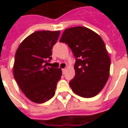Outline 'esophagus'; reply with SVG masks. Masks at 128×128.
I'll return each mask as SVG.
<instances>
[{"instance_id":"1","label":"esophagus","mask_w":128,"mask_h":128,"mask_svg":"<svg viewBox=\"0 0 128 128\" xmlns=\"http://www.w3.org/2000/svg\"><path fill=\"white\" fill-rule=\"evenodd\" d=\"M62 73H63V74H64V73H65V72H66V69H65V68H64V69H62Z\"/></svg>"}]
</instances>
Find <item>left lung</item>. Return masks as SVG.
I'll use <instances>...</instances> for the list:
<instances>
[{"instance_id": "obj_1", "label": "left lung", "mask_w": 128, "mask_h": 128, "mask_svg": "<svg viewBox=\"0 0 128 128\" xmlns=\"http://www.w3.org/2000/svg\"><path fill=\"white\" fill-rule=\"evenodd\" d=\"M60 42L68 44L76 58V74L69 83L72 91L86 98L97 95L108 80L111 63L103 40L86 27L75 26L66 29Z\"/></svg>"}]
</instances>
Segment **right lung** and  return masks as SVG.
Returning <instances> with one entry per match:
<instances>
[{"instance_id":"right-lung-1","label":"right lung","mask_w":128,"mask_h":128,"mask_svg":"<svg viewBox=\"0 0 128 128\" xmlns=\"http://www.w3.org/2000/svg\"><path fill=\"white\" fill-rule=\"evenodd\" d=\"M60 33L59 30L36 31L21 42L15 54L14 79L24 95L35 103H44L54 96L62 76L60 68L47 65Z\"/></svg>"}]
</instances>
